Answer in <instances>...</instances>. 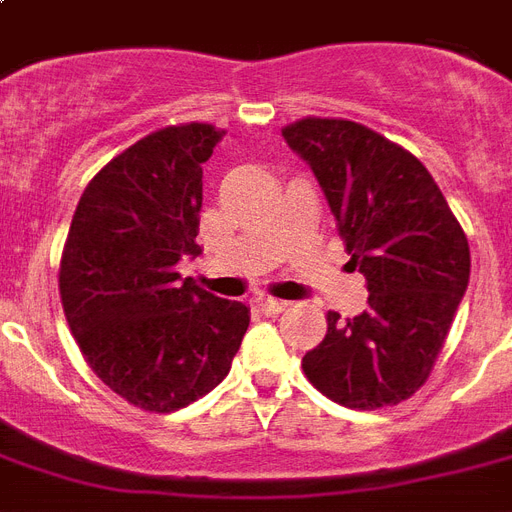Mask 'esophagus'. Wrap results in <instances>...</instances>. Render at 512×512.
Masks as SVG:
<instances>
[{"mask_svg": "<svg viewBox=\"0 0 512 512\" xmlns=\"http://www.w3.org/2000/svg\"><path fill=\"white\" fill-rule=\"evenodd\" d=\"M287 300H273V297H260L257 300V308L265 313V316H279L281 311H287Z\"/></svg>", "mask_w": 512, "mask_h": 512, "instance_id": "esophagus-1", "label": "esophagus"}]
</instances>
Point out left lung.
Returning <instances> with one entry per match:
<instances>
[{"mask_svg": "<svg viewBox=\"0 0 512 512\" xmlns=\"http://www.w3.org/2000/svg\"><path fill=\"white\" fill-rule=\"evenodd\" d=\"M281 135L311 164L369 289L353 319L327 313L305 377L350 409L401 404L430 377L468 289L465 231L420 159L364 124L300 119Z\"/></svg>", "mask_w": 512, "mask_h": 512, "instance_id": "left-lung-1", "label": "left lung"}]
</instances>
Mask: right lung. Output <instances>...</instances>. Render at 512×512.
Returning <instances> with one entry per match:
<instances>
[{
    "mask_svg": "<svg viewBox=\"0 0 512 512\" xmlns=\"http://www.w3.org/2000/svg\"><path fill=\"white\" fill-rule=\"evenodd\" d=\"M225 132H151L103 167L76 204L60 300L87 364L146 412H175L225 380L249 308L180 279L199 255L201 164Z\"/></svg>",
    "mask_w": 512,
    "mask_h": 512,
    "instance_id": "obj_1",
    "label": "right lung"
}]
</instances>
